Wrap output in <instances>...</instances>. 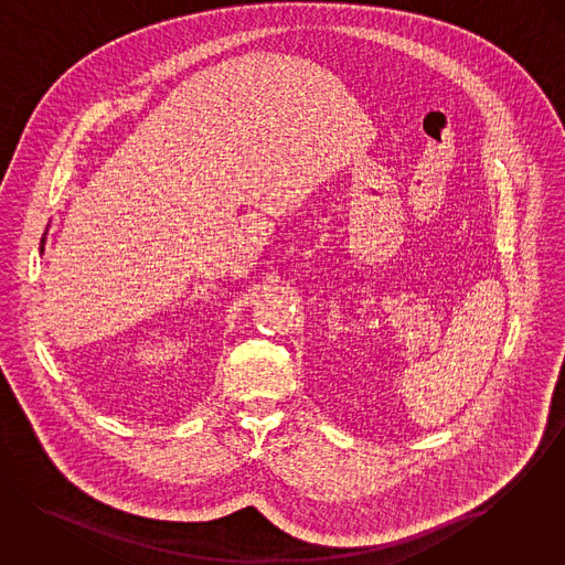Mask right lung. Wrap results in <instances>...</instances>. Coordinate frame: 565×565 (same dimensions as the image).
<instances>
[{"label":"right lung","mask_w":565,"mask_h":565,"mask_svg":"<svg viewBox=\"0 0 565 565\" xmlns=\"http://www.w3.org/2000/svg\"><path fill=\"white\" fill-rule=\"evenodd\" d=\"M44 238H46V232H44L43 238H41V252H44Z\"/></svg>","instance_id":"right-lung-1"}]
</instances>
